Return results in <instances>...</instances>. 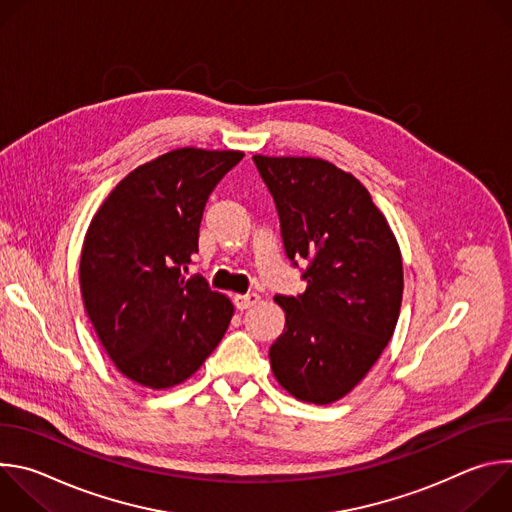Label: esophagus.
<instances>
[{"mask_svg": "<svg viewBox=\"0 0 512 512\" xmlns=\"http://www.w3.org/2000/svg\"><path fill=\"white\" fill-rule=\"evenodd\" d=\"M259 300H261V298H259L257 294H243V296H241V294H237V296L233 298L235 308H237V310H241V312H243V310L253 308L255 304H259Z\"/></svg>", "mask_w": 512, "mask_h": 512, "instance_id": "1", "label": "esophagus"}]
</instances>
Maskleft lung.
<instances>
[{
  "mask_svg": "<svg viewBox=\"0 0 512 512\" xmlns=\"http://www.w3.org/2000/svg\"><path fill=\"white\" fill-rule=\"evenodd\" d=\"M273 194L287 257L310 259L302 296H275L277 383L300 401L348 395L387 348L401 312L403 261L385 214L350 172L320 158L253 156Z\"/></svg>",
  "mask_w": 512,
  "mask_h": 512,
  "instance_id": "8db88e82",
  "label": "left lung"
}]
</instances>
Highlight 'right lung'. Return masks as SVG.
<instances>
[{"mask_svg": "<svg viewBox=\"0 0 512 512\" xmlns=\"http://www.w3.org/2000/svg\"><path fill=\"white\" fill-rule=\"evenodd\" d=\"M243 156L162 154L129 172L91 218L79 267L85 310L115 369L141 387L190 379L231 324V300L184 273L212 188Z\"/></svg>", "mask_w": 512, "mask_h": 512, "instance_id": "1", "label": "right lung"}]
</instances>
